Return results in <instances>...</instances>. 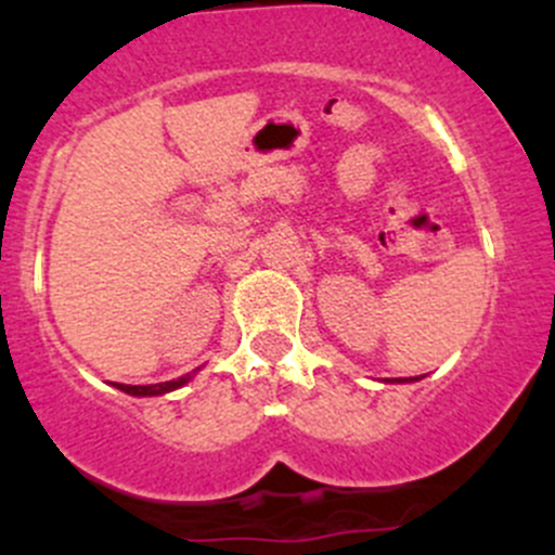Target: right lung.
I'll return each instance as SVG.
<instances>
[{"instance_id": "right-lung-1", "label": "right lung", "mask_w": 555, "mask_h": 555, "mask_svg": "<svg viewBox=\"0 0 555 555\" xmlns=\"http://www.w3.org/2000/svg\"><path fill=\"white\" fill-rule=\"evenodd\" d=\"M195 373V371H193ZM193 373H184V376L173 378V382H164V384H147V386H128V384H117V389L128 391V395H137V397H150V395H166V391L179 389L193 378Z\"/></svg>"}]
</instances>
